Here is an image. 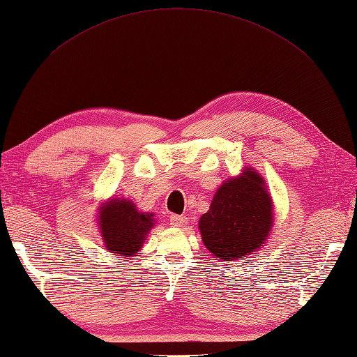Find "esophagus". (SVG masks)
Listing matches in <instances>:
<instances>
[{
  "mask_svg": "<svg viewBox=\"0 0 357 357\" xmlns=\"http://www.w3.org/2000/svg\"><path fill=\"white\" fill-rule=\"evenodd\" d=\"M169 223H171L172 227H178L180 229V227H183L188 223V218L183 217V215H172L171 220H169Z\"/></svg>",
  "mask_w": 357,
  "mask_h": 357,
  "instance_id": "esophagus-1",
  "label": "esophagus"
}]
</instances>
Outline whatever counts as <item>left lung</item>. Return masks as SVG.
<instances>
[{
    "instance_id": "left-lung-1",
    "label": "left lung",
    "mask_w": 357,
    "mask_h": 357,
    "mask_svg": "<svg viewBox=\"0 0 357 357\" xmlns=\"http://www.w3.org/2000/svg\"><path fill=\"white\" fill-rule=\"evenodd\" d=\"M275 225V206L264 177L245 166L225 180L199 220L202 241L213 258L235 261L259 250Z\"/></svg>"
}]
</instances>
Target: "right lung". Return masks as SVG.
Returning <instances> with one entry per match:
<instances>
[{"instance_id":"1","label":"right lung","mask_w":357,"mask_h":357,"mask_svg":"<svg viewBox=\"0 0 357 357\" xmlns=\"http://www.w3.org/2000/svg\"><path fill=\"white\" fill-rule=\"evenodd\" d=\"M98 229L107 252L123 263L137 257L148 234L157 225L154 213L139 211L130 199L112 197L98 208Z\"/></svg>"}]
</instances>
